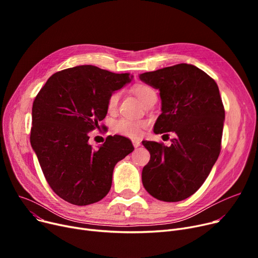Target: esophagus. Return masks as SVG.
<instances>
[{
  "label": "esophagus",
  "mask_w": 258,
  "mask_h": 258,
  "mask_svg": "<svg viewBox=\"0 0 258 258\" xmlns=\"http://www.w3.org/2000/svg\"><path fill=\"white\" fill-rule=\"evenodd\" d=\"M132 142H133V145H134V147L135 148H137V147H139L140 146V141L139 140H137V139H133L132 140Z\"/></svg>",
  "instance_id": "34e87169"
}]
</instances>
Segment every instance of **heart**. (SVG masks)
Here are the masks:
<instances>
[{
  "label": "heart",
  "mask_w": 258,
  "mask_h": 258,
  "mask_svg": "<svg viewBox=\"0 0 258 258\" xmlns=\"http://www.w3.org/2000/svg\"><path fill=\"white\" fill-rule=\"evenodd\" d=\"M133 92L138 97V99L144 103L148 98L152 96H157L155 90L147 85H136L133 88ZM119 99V93L115 92L110 95L107 99V108L108 110H114L117 105ZM146 126V122L142 120H132L122 118L117 120L114 123V130L116 133L123 135V136L136 138L142 134L143 128Z\"/></svg>",
  "instance_id": "obj_1"
}]
</instances>
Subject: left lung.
Here are the masks:
<instances>
[{"instance_id": "obj_1", "label": "left lung", "mask_w": 258, "mask_h": 258, "mask_svg": "<svg viewBox=\"0 0 258 258\" xmlns=\"http://www.w3.org/2000/svg\"><path fill=\"white\" fill-rule=\"evenodd\" d=\"M139 78L160 91L162 113L154 133L177 135L170 146L142 141L151 154L142 170L143 186L160 201L185 200L205 182L221 152L225 110L219 87L188 63L142 73Z\"/></svg>"}]
</instances>
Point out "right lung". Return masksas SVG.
Segmentation results:
<instances>
[{
    "label": "right lung",
    "instance_id": "1",
    "mask_svg": "<svg viewBox=\"0 0 258 258\" xmlns=\"http://www.w3.org/2000/svg\"><path fill=\"white\" fill-rule=\"evenodd\" d=\"M132 79L130 73L77 66L53 74L36 95L31 146L52 190L66 202L86 206L102 200L115 165L134 151L131 140L118 135L98 150L89 144V133L106 116L110 95Z\"/></svg>",
    "mask_w": 258,
    "mask_h": 258
}]
</instances>
